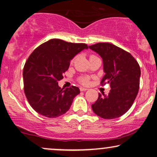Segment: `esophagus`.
<instances>
[{
    "label": "esophagus",
    "mask_w": 157,
    "mask_h": 157,
    "mask_svg": "<svg viewBox=\"0 0 157 157\" xmlns=\"http://www.w3.org/2000/svg\"><path fill=\"white\" fill-rule=\"evenodd\" d=\"M88 89H86V88H83V87H81L80 88V91H87Z\"/></svg>",
    "instance_id": "34e87169"
}]
</instances>
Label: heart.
Here are the masks:
<instances>
[{"label": "heart", "mask_w": 157, "mask_h": 157, "mask_svg": "<svg viewBox=\"0 0 157 157\" xmlns=\"http://www.w3.org/2000/svg\"><path fill=\"white\" fill-rule=\"evenodd\" d=\"M71 62L72 63L74 62V59L72 60ZM89 77H88V76H82L79 78V82H80L81 83H82V84H83V85L88 84V83H89Z\"/></svg>", "instance_id": "heart-1"}]
</instances>
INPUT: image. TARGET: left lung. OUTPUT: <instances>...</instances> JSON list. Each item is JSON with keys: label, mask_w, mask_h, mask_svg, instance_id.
Here are the masks:
<instances>
[{"label": "left lung", "mask_w": 157, "mask_h": 157, "mask_svg": "<svg viewBox=\"0 0 157 157\" xmlns=\"http://www.w3.org/2000/svg\"><path fill=\"white\" fill-rule=\"evenodd\" d=\"M89 47L102 58L105 75L101 83H109L111 89L107 96L98 94L91 108L103 119L120 117L131 108L138 94L141 76L138 62L127 51L109 43Z\"/></svg>", "instance_id": "obj_1"}]
</instances>
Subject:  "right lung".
<instances>
[{
  "label": "right lung",
  "mask_w": 157,
  "mask_h": 157,
  "mask_svg": "<svg viewBox=\"0 0 157 157\" xmlns=\"http://www.w3.org/2000/svg\"><path fill=\"white\" fill-rule=\"evenodd\" d=\"M87 48L85 44L51 39L30 55L23 68L24 92L36 112L46 117L56 118L68 111L80 90L74 86L61 89L58 81L63 78L71 60Z\"/></svg>",
  "instance_id": "add662e5"
}]
</instances>
